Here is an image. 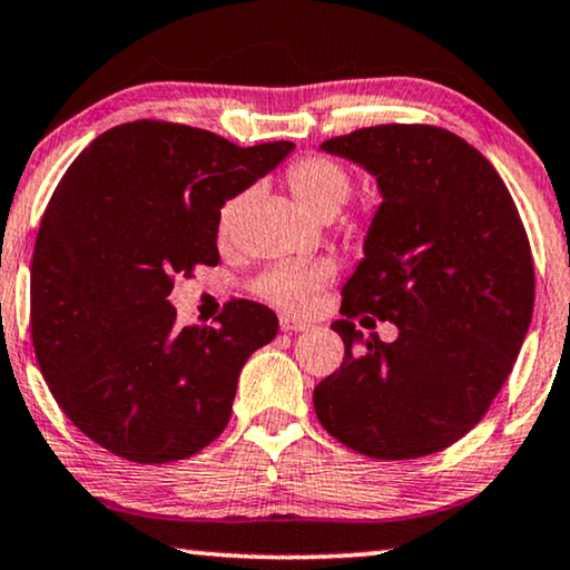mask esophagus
<instances>
[{
  "label": "esophagus",
  "instance_id": "obj_1",
  "mask_svg": "<svg viewBox=\"0 0 570 570\" xmlns=\"http://www.w3.org/2000/svg\"><path fill=\"white\" fill-rule=\"evenodd\" d=\"M279 328L287 334H298V332H308L311 324H305V321L293 318V316H279Z\"/></svg>",
  "mask_w": 570,
  "mask_h": 570
}]
</instances>
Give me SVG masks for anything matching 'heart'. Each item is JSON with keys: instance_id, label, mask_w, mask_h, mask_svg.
Here are the masks:
<instances>
[{"instance_id": "heart-1", "label": "heart", "mask_w": 570, "mask_h": 570, "mask_svg": "<svg viewBox=\"0 0 570 570\" xmlns=\"http://www.w3.org/2000/svg\"><path fill=\"white\" fill-rule=\"evenodd\" d=\"M285 185L291 189L293 200L308 213V216L324 218L328 213H340L346 197L352 193V179L346 175L342 164L324 156H308V159L295 161L285 175ZM249 193H238L226 200L218 216V234L228 238L234 234V226L242 216ZM332 277V269L326 265H283L269 269L259 279L257 291L265 301L275 303L277 308L291 313H305L313 308L318 298V291L324 287L326 279Z\"/></svg>"}]
</instances>
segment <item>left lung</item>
I'll return each mask as SVG.
<instances>
[{
	"mask_svg": "<svg viewBox=\"0 0 570 570\" xmlns=\"http://www.w3.org/2000/svg\"><path fill=\"white\" fill-rule=\"evenodd\" d=\"M321 151L373 175L383 203L342 287L344 362L313 391L316 416L362 455H432L481 422L522 350L534 305L524 226L489 159L444 128H362ZM354 315L400 336L362 341Z\"/></svg>",
	"mask_w": 570,
	"mask_h": 570,
	"instance_id": "obj_1",
	"label": "left lung"
}]
</instances>
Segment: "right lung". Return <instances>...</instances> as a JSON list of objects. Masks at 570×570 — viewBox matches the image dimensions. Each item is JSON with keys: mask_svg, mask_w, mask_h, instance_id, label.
<instances>
[{"mask_svg": "<svg viewBox=\"0 0 570 570\" xmlns=\"http://www.w3.org/2000/svg\"><path fill=\"white\" fill-rule=\"evenodd\" d=\"M293 148L136 120L66 169L32 252V346L63 414L112 455L171 463L226 429L238 373L277 316L230 301L216 326L179 328L169 293L175 275L218 265L220 208Z\"/></svg>", "mask_w": 570, "mask_h": 570, "instance_id": "1", "label": "right lung"}]
</instances>
